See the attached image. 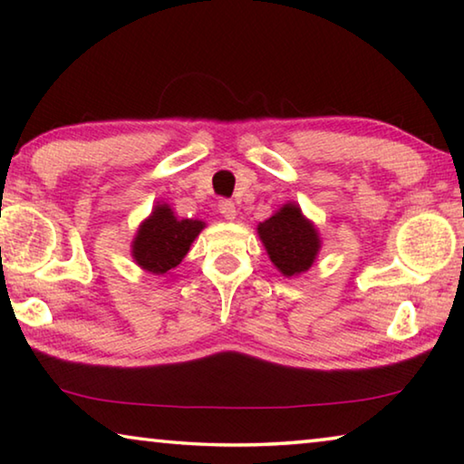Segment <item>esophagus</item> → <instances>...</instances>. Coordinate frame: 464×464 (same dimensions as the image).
Listing matches in <instances>:
<instances>
[{
    "label": "esophagus",
    "mask_w": 464,
    "mask_h": 464,
    "mask_svg": "<svg viewBox=\"0 0 464 464\" xmlns=\"http://www.w3.org/2000/svg\"><path fill=\"white\" fill-rule=\"evenodd\" d=\"M218 213H221L227 221H235V217H237V208H235V204L231 200H221L218 202Z\"/></svg>",
    "instance_id": "esophagus-1"
}]
</instances>
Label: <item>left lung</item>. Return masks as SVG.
Masks as SVG:
<instances>
[{"instance_id":"8db88e82","label":"left lung","mask_w":464,"mask_h":464,"mask_svg":"<svg viewBox=\"0 0 464 464\" xmlns=\"http://www.w3.org/2000/svg\"><path fill=\"white\" fill-rule=\"evenodd\" d=\"M257 237L268 251L270 262L286 278H296L311 270L321 251L317 227L303 215L296 202H286L257 225Z\"/></svg>"}]
</instances>
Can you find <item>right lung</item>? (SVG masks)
<instances>
[{
    "label": "right lung",
    "instance_id": "1",
    "mask_svg": "<svg viewBox=\"0 0 464 464\" xmlns=\"http://www.w3.org/2000/svg\"><path fill=\"white\" fill-rule=\"evenodd\" d=\"M204 227L207 223L198 218H178L169 204L157 202L132 237V262L147 274L166 276L182 264Z\"/></svg>",
    "mask_w": 464,
    "mask_h": 464
}]
</instances>
